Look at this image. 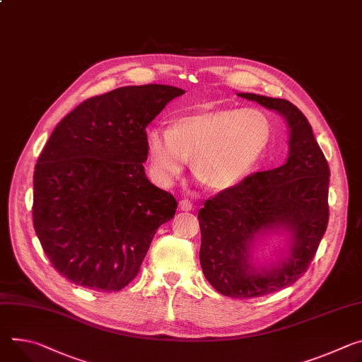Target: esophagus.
<instances>
[{
  "label": "esophagus",
  "mask_w": 362,
  "mask_h": 362,
  "mask_svg": "<svg viewBox=\"0 0 362 362\" xmlns=\"http://www.w3.org/2000/svg\"><path fill=\"white\" fill-rule=\"evenodd\" d=\"M179 211H183V212H189V211H192V204H190L187 199H182V201H179Z\"/></svg>",
  "instance_id": "34e87169"
}]
</instances>
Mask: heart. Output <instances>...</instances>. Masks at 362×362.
<instances>
[{"label": "heart", "mask_w": 362, "mask_h": 362, "mask_svg": "<svg viewBox=\"0 0 362 362\" xmlns=\"http://www.w3.org/2000/svg\"><path fill=\"white\" fill-rule=\"evenodd\" d=\"M273 124L255 108L211 110L173 118L168 134L151 129L146 137L151 175L168 187L190 158L192 172L211 190L238 185L264 154Z\"/></svg>", "instance_id": "heart-1"}]
</instances>
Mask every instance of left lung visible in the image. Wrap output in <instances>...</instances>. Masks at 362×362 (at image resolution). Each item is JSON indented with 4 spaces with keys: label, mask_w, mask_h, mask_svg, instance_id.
Masks as SVG:
<instances>
[{
    "label": "left lung",
    "mask_w": 362,
    "mask_h": 362,
    "mask_svg": "<svg viewBox=\"0 0 362 362\" xmlns=\"http://www.w3.org/2000/svg\"><path fill=\"white\" fill-rule=\"evenodd\" d=\"M281 114L290 128L283 166L258 172L208 199L198 214L199 259L212 287L223 296L252 299L298 281L312 262L329 219V166L303 112L286 100L238 93ZM279 227L292 234L291 255L270 271L252 266L250 245Z\"/></svg>",
    "instance_id": "left-lung-1"
}]
</instances>
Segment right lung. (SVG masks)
<instances>
[{
    "mask_svg": "<svg viewBox=\"0 0 362 362\" xmlns=\"http://www.w3.org/2000/svg\"><path fill=\"white\" fill-rule=\"evenodd\" d=\"M185 90L124 86L89 98L53 129L33 176V225L52 266L96 291H119L141 267L175 196L146 176V127Z\"/></svg>",
    "mask_w": 362,
    "mask_h": 362,
    "instance_id": "right-lung-1",
    "label": "right lung"
}]
</instances>
